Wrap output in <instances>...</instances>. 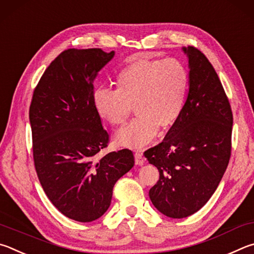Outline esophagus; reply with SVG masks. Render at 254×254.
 Masks as SVG:
<instances>
[{
    "instance_id": "obj_1",
    "label": "esophagus",
    "mask_w": 254,
    "mask_h": 254,
    "mask_svg": "<svg viewBox=\"0 0 254 254\" xmlns=\"http://www.w3.org/2000/svg\"><path fill=\"white\" fill-rule=\"evenodd\" d=\"M135 163L136 165H143L145 163V157L138 152L135 153Z\"/></svg>"
}]
</instances>
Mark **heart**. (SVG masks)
I'll use <instances>...</instances> for the list:
<instances>
[{
	"instance_id": "1",
	"label": "heart",
	"mask_w": 254,
	"mask_h": 254,
	"mask_svg": "<svg viewBox=\"0 0 254 254\" xmlns=\"http://www.w3.org/2000/svg\"><path fill=\"white\" fill-rule=\"evenodd\" d=\"M115 90L98 88L93 105L98 116L111 126H122L132 106L137 117L116 135V144L140 148L154 138L158 128L174 125L183 113L190 90V73L175 58L136 59L119 71Z\"/></svg>"
}]
</instances>
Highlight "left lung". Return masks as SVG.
Segmentation results:
<instances>
[{
	"label": "left lung",
	"mask_w": 254,
	"mask_h": 254,
	"mask_svg": "<svg viewBox=\"0 0 254 254\" xmlns=\"http://www.w3.org/2000/svg\"><path fill=\"white\" fill-rule=\"evenodd\" d=\"M190 69L188 100L161 144L145 152L159 180L149 190L154 206L183 219L205 205L219 186L231 156L233 116L211 62L194 47H183Z\"/></svg>",
	"instance_id": "obj_1"
}]
</instances>
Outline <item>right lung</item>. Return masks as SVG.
Instances as JSON below:
<instances>
[{"instance_id":"1","label":"right lung","mask_w":254,"mask_h":254,"mask_svg":"<svg viewBox=\"0 0 254 254\" xmlns=\"http://www.w3.org/2000/svg\"><path fill=\"white\" fill-rule=\"evenodd\" d=\"M114 56L97 48L61 52L44 71L30 106L40 183L53 205L78 222L104 215L116 182L135 163L129 149L98 156L109 135L93 105V81Z\"/></svg>"}]
</instances>
